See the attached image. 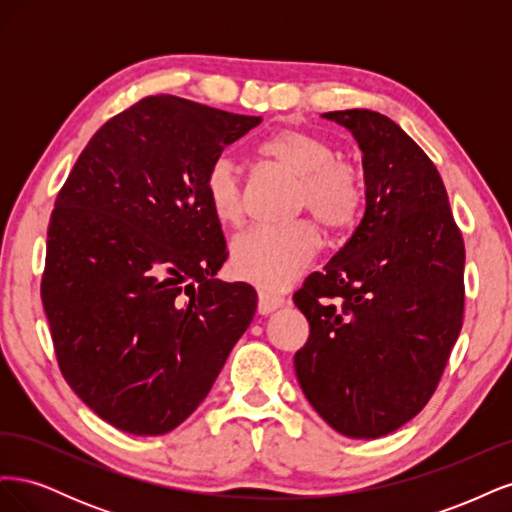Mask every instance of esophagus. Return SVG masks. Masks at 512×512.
<instances>
[{
	"mask_svg": "<svg viewBox=\"0 0 512 512\" xmlns=\"http://www.w3.org/2000/svg\"><path fill=\"white\" fill-rule=\"evenodd\" d=\"M284 297H280V294H273L265 288H258V312L260 314H271L275 312V309H280L284 305Z\"/></svg>",
	"mask_w": 512,
	"mask_h": 512,
	"instance_id": "34e87169",
	"label": "esophagus"
}]
</instances>
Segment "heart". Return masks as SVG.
I'll list each match as a JSON object with an SVG mask.
<instances>
[{
	"label": "heart",
	"mask_w": 512,
	"mask_h": 512,
	"mask_svg": "<svg viewBox=\"0 0 512 512\" xmlns=\"http://www.w3.org/2000/svg\"><path fill=\"white\" fill-rule=\"evenodd\" d=\"M265 160L299 177L297 209H309L329 228L354 224L365 203L361 170L337 158L324 138L299 130H277L258 145ZM205 196L215 220L235 226L243 218V177L230 156L215 158L205 173ZM320 250V235L309 220L254 226L230 245V265L241 280L269 290L297 282Z\"/></svg>",
	"instance_id": "b5f03b06"
}]
</instances>
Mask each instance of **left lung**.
Listing matches in <instances>:
<instances>
[{
    "instance_id": "8db88e82",
    "label": "left lung",
    "mask_w": 512,
    "mask_h": 512,
    "mask_svg": "<svg viewBox=\"0 0 512 512\" xmlns=\"http://www.w3.org/2000/svg\"><path fill=\"white\" fill-rule=\"evenodd\" d=\"M363 151L365 215L294 292L309 322L294 371L314 410L374 440L425 408L463 324L466 247L438 168L393 119L324 113Z\"/></svg>"
}]
</instances>
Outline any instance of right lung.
Masks as SVG:
<instances>
[{
	"instance_id": "add662e5",
	"label": "right lung",
	"mask_w": 512,
	"mask_h": 512,
	"mask_svg": "<svg viewBox=\"0 0 512 512\" xmlns=\"http://www.w3.org/2000/svg\"><path fill=\"white\" fill-rule=\"evenodd\" d=\"M262 119L149 96L91 136L59 190L42 305L61 374L102 421L162 436L207 397L256 290L228 256L205 173Z\"/></svg>"
}]
</instances>
